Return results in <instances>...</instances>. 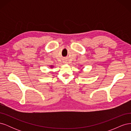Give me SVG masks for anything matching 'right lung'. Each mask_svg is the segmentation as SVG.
I'll list each match as a JSON object with an SVG mask.
<instances>
[{"label":"right lung","instance_id":"obj_1","mask_svg":"<svg viewBox=\"0 0 131 131\" xmlns=\"http://www.w3.org/2000/svg\"><path fill=\"white\" fill-rule=\"evenodd\" d=\"M51 67H52V66H51Z\"/></svg>","mask_w":131,"mask_h":131}]
</instances>
